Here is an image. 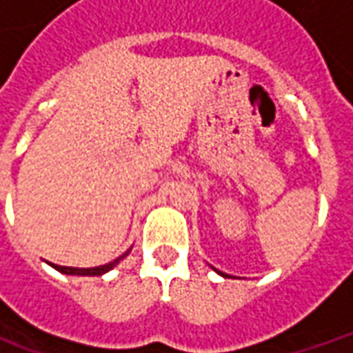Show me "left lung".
<instances>
[{"label": "left lung", "instance_id": "8db88e82", "mask_svg": "<svg viewBox=\"0 0 353 353\" xmlns=\"http://www.w3.org/2000/svg\"><path fill=\"white\" fill-rule=\"evenodd\" d=\"M215 272H219V270H215ZM219 274H221V276H227V274H223V272H219Z\"/></svg>", "mask_w": 353, "mask_h": 353}]
</instances>
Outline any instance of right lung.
Returning <instances> with one entry per match:
<instances>
[{
  "mask_svg": "<svg viewBox=\"0 0 353 353\" xmlns=\"http://www.w3.org/2000/svg\"><path fill=\"white\" fill-rule=\"evenodd\" d=\"M128 255V252L123 253L121 257H117L115 261H111L108 265H101V266H94V268H73V266H60V265H52L57 268L58 272L62 274H72V276H101V274H105L108 270H111L113 266L119 263L121 259H124Z\"/></svg>",
  "mask_w": 353,
  "mask_h": 353,
  "instance_id": "right-lung-1",
  "label": "right lung"
}]
</instances>
